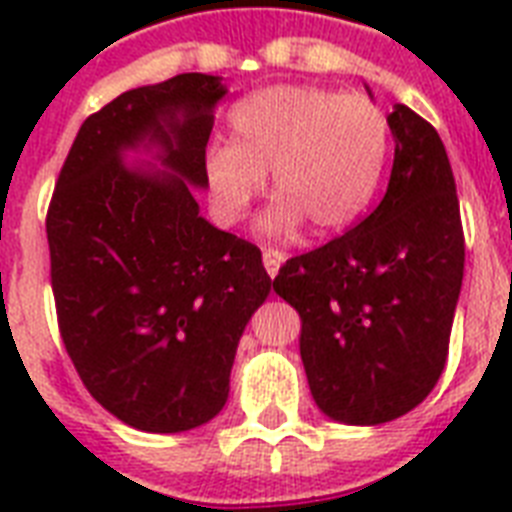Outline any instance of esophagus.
<instances>
[{"label":"esophagus","mask_w":512,"mask_h":512,"mask_svg":"<svg viewBox=\"0 0 512 512\" xmlns=\"http://www.w3.org/2000/svg\"><path fill=\"white\" fill-rule=\"evenodd\" d=\"M281 263H284V252H279V249H263V265L271 279L279 273Z\"/></svg>","instance_id":"1"}]
</instances>
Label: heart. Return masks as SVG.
Wrapping results in <instances>:
<instances>
[{
	"label": "heart",
	"mask_w": 512,
	"mask_h": 512,
	"mask_svg": "<svg viewBox=\"0 0 512 512\" xmlns=\"http://www.w3.org/2000/svg\"><path fill=\"white\" fill-rule=\"evenodd\" d=\"M390 154L388 116L364 95L276 84L231 111V143L207 151L204 177L217 215L239 223L273 172L279 199L265 217L276 236L311 220L340 231L361 217L380 188Z\"/></svg>",
	"instance_id": "1"
}]
</instances>
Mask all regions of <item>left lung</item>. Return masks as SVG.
Instances as JSON below:
<instances>
[{
    "mask_svg": "<svg viewBox=\"0 0 512 512\" xmlns=\"http://www.w3.org/2000/svg\"><path fill=\"white\" fill-rule=\"evenodd\" d=\"M388 191L372 215L273 279L303 321L313 401L345 425L412 412L444 372L465 271L460 199L446 148L422 116L396 103Z\"/></svg>",
    "mask_w": 512,
    "mask_h": 512,
    "instance_id": "obj_1",
    "label": "left lung"
}]
</instances>
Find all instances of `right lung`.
Segmentation results:
<instances>
[{"instance_id": "add662e5", "label": "right lung", "mask_w": 512, "mask_h": 512, "mask_svg": "<svg viewBox=\"0 0 512 512\" xmlns=\"http://www.w3.org/2000/svg\"><path fill=\"white\" fill-rule=\"evenodd\" d=\"M217 76L177 74L84 119L47 209L58 329L84 388L146 433H183L228 401L241 332L271 292L255 244L199 215ZM154 147L165 167L127 168Z\"/></svg>"}]
</instances>
